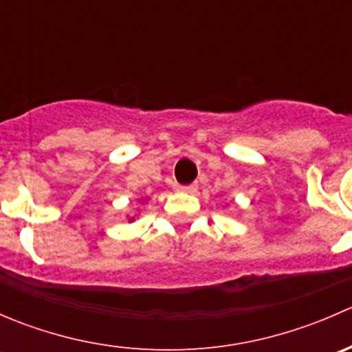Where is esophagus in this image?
Here are the masks:
<instances>
[{
  "label": "esophagus",
  "instance_id": "obj_1",
  "mask_svg": "<svg viewBox=\"0 0 352 352\" xmlns=\"http://www.w3.org/2000/svg\"><path fill=\"white\" fill-rule=\"evenodd\" d=\"M173 189L180 190V192H196V184H189V186H182V184H173Z\"/></svg>",
  "mask_w": 352,
  "mask_h": 352
}]
</instances>
